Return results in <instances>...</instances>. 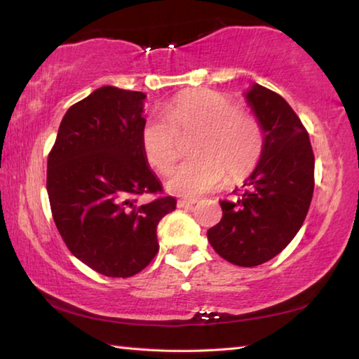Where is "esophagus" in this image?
<instances>
[{
    "instance_id": "34e87169",
    "label": "esophagus",
    "mask_w": 359,
    "mask_h": 359,
    "mask_svg": "<svg viewBox=\"0 0 359 359\" xmlns=\"http://www.w3.org/2000/svg\"><path fill=\"white\" fill-rule=\"evenodd\" d=\"M193 204H196V199H179L177 208H190Z\"/></svg>"
}]
</instances>
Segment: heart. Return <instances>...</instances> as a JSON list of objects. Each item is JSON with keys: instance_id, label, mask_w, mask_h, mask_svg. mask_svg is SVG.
<instances>
[{"instance_id": "b5f03b06", "label": "heart", "mask_w": 359, "mask_h": 359, "mask_svg": "<svg viewBox=\"0 0 359 359\" xmlns=\"http://www.w3.org/2000/svg\"><path fill=\"white\" fill-rule=\"evenodd\" d=\"M180 136H194L193 158L174 168L168 188L182 196H198L224 180L245 179L258 165L264 149V131L252 115L229 96L199 88L175 96L165 115L144 121L141 144L144 155L158 172H168L180 155Z\"/></svg>"}]
</instances>
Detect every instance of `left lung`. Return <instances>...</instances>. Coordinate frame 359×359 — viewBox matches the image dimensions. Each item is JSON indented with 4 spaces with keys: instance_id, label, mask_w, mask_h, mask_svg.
<instances>
[{
    "instance_id": "left-lung-1",
    "label": "left lung",
    "mask_w": 359,
    "mask_h": 359,
    "mask_svg": "<svg viewBox=\"0 0 359 359\" xmlns=\"http://www.w3.org/2000/svg\"><path fill=\"white\" fill-rule=\"evenodd\" d=\"M264 131L257 168L222 201L220 223L208 231L214 250L229 263L252 267L280 253L302 226L313 194L315 156L309 133L280 95L255 83L245 93Z\"/></svg>"
}]
</instances>
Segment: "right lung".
Here are the masks:
<instances>
[{"label":"right lung","mask_w":359,"mask_h":359,"mask_svg":"<svg viewBox=\"0 0 359 359\" xmlns=\"http://www.w3.org/2000/svg\"><path fill=\"white\" fill-rule=\"evenodd\" d=\"M142 92L101 87L72 104L47 160L52 217L77 259L107 277H131L158 252V222L175 209L141 144ZM144 194H160L147 205Z\"/></svg>","instance_id":"1"}]
</instances>
